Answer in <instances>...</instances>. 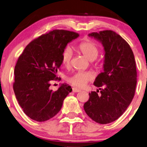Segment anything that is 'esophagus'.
<instances>
[{
	"label": "esophagus",
	"mask_w": 147,
	"mask_h": 147,
	"mask_svg": "<svg viewBox=\"0 0 147 147\" xmlns=\"http://www.w3.org/2000/svg\"><path fill=\"white\" fill-rule=\"evenodd\" d=\"M73 92H80V90L78 89V88H73Z\"/></svg>",
	"instance_id": "obj_1"
}]
</instances>
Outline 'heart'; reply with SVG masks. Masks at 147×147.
<instances>
[{
	"label": "heart",
	"mask_w": 147,
	"mask_h": 147,
	"mask_svg": "<svg viewBox=\"0 0 147 147\" xmlns=\"http://www.w3.org/2000/svg\"><path fill=\"white\" fill-rule=\"evenodd\" d=\"M78 50L89 61L95 59L99 54V49L96 44L90 40H87L81 42L77 47ZM73 55L72 50L70 47L65 48L61 53V62L65 67H68L71 63ZM94 75L91 72L78 71L69 76L67 81L74 87L82 88L92 80Z\"/></svg>",
	"instance_id": "b5f03b06"
}]
</instances>
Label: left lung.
Instances as JSON below:
<instances>
[{
  "label": "left lung",
  "mask_w": 147,
  "mask_h": 147,
  "mask_svg": "<svg viewBox=\"0 0 147 147\" xmlns=\"http://www.w3.org/2000/svg\"><path fill=\"white\" fill-rule=\"evenodd\" d=\"M88 36L102 44L105 51L103 71L94 84L99 88L89 94L84 105L88 116L97 123L109 124L123 115L134 98L137 70L134 53L122 36L111 30L92 32ZM103 86L104 88H100Z\"/></svg>",
  "instance_id": "8db88e82"
}]
</instances>
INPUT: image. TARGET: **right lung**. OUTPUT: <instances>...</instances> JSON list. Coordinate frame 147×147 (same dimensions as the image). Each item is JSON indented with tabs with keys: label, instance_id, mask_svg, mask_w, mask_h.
<instances>
[{
	"label": "right lung",
	"instance_id": "obj_1",
	"mask_svg": "<svg viewBox=\"0 0 147 147\" xmlns=\"http://www.w3.org/2000/svg\"><path fill=\"white\" fill-rule=\"evenodd\" d=\"M78 36L66 30H53L31 42L18 58L13 91L23 112L32 120L44 122L53 118L71 92V87L66 83L53 92L50 81L57 78L63 51Z\"/></svg>",
	"mask_w": 147,
	"mask_h": 147
}]
</instances>
